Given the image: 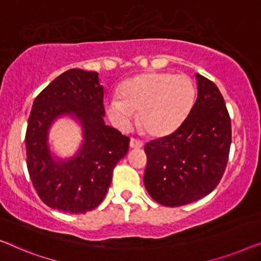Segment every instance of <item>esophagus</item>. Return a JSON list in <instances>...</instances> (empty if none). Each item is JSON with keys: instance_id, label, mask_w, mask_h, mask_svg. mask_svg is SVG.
Here are the masks:
<instances>
[{"instance_id": "1", "label": "esophagus", "mask_w": 261, "mask_h": 261, "mask_svg": "<svg viewBox=\"0 0 261 261\" xmlns=\"http://www.w3.org/2000/svg\"><path fill=\"white\" fill-rule=\"evenodd\" d=\"M143 146V142L138 141V139H135V138H131L130 139V148L132 149H139Z\"/></svg>"}]
</instances>
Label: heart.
<instances>
[{
  "mask_svg": "<svg viewBox=\"0 0 261 261\" xmlns=\"http://www.w3.org/2000/svg\"><path fill=\"white\" fill-rule=\"evenodd\" d=\"M195 86L189 76L167 72H150L124 83L119 95L106 100L111 122L123 131L130 130L141 115L144 129L152 136L177 130L195 101Z\"/></svg>",
  "mask_w": 261,
  "mask_h": 261,
  "instance_id": "heart-1",
  "label": "heart"
}]
</instances>
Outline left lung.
Instances as JSON below:
<instances>
[{
    "instance_id": "left-lung-1",
    "label": "left lung",
    "mask_w": 261,
    "mask_h": 261,
    "mask_svg": "<svg viewBox=\"0 0 261 261\" xmlns=\"http://www.w3.org/2000/svg\"><path fill=\"white\" fill-rule=\"evenodd\" d=\"M197 98L182 125L145 144L144 186L167 207L192 203L219 185L228 161L232 129L216 85L197 73Z\"/></svg>"
}]
</instances>
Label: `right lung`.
<instances>
[{
	"label": "right lung",
	"mask_w": 261,
	"mask_h": 261,
	"mask_svg": "<svg viewBox=\"0 0 261 261\" xmlns=\"http://www.w3.org/2000/svg\"><path fill=\"white\" fill-rule=\"evenodd\" d=\"M68 115L82 126L74 156L62 160L49 149L53 123ZM104 87L97 72L72 68L43 89L33 102L25 132L27 168L48 207L69 214L92 211L104 200L113 168L129 150L130 138L104 122Z\"/></svg>",
	"instance_id": "obj_1"
}]
</instances>
